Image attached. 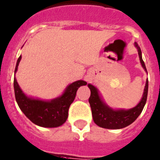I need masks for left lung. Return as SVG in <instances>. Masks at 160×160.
Masks as SVG:
<instances>
[{
	"instance_id": "obj_1",
	"label": "left lung",
	"mask_w": 160,
	"mask_h": 160,
	"mask_svg": "<svg viewBox=\"0 0 160 160\" xmlns=\"http://www.w3.org/2000/svg\"><path fill=\"white\" fill-rule=\"evenodd\" d=\"M135 47L137 48L140 62L147 72L144 62L142 58L140 48L137 43H135ZM88 87L90 90V97L89 98L90 107H91L92 116L95 124L99 127L109 129H120L125 128L137 120L143 111L146 102H147L148 90V80H146L143 97L137 105L130 109H113L107 105L101 98L98 90L91 84H88Z\"/></svg>"
}]
</instances>
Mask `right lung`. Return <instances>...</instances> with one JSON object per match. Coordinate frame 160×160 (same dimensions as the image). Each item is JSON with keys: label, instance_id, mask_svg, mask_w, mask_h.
Segmentation results:
<instances>
[{"label": "right lung", "instance_id": "obj_1", "mask_svg": "<svg viewBox=\"0 0 160 160\" xmlns=\"http://www.w3.org/2000/svg\"><path fill=\"white\" fill-rule=\"evenodd\" d=\"M20 59L21 55L17 59L15 74ZM86 84V82L82 80L76 81L69 85L61 96L51 101H43L26 96L19 86L15 77L13 82L16 101L20 109L32 123L45 128H55L66 122L69 108L74 102L78 89Z\"/></svg>", "mask_w": 160, "mask_h": 160}]
</instances>
